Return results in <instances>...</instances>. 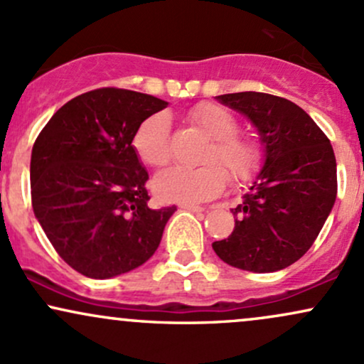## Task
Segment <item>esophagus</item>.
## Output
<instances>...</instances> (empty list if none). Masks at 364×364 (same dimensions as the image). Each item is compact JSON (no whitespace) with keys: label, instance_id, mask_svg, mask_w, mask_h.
<instances>
[{"label":"esophagus","instance_id":"1","mask_svg":"<svg viewBox=\"0 0 364 364\" xmlns=\"http://www.w3.org/2000/svg\"><path fill=\"white\" fill-rule=\"evenodd\" d=\"M179 207L185 208V210H191V212H203V207L195 205V203H179Z\"/></svg>","mask_w":364,"mask_h":364}]
</instances>
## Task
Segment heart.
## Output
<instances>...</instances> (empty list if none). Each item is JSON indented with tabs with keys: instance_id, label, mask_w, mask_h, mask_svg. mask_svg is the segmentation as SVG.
I'll list each match as a JSON object with an SVG mask.
<instances>
[{
	"instance_id": "b5f03b06",
	"label": "heart",
	"mask_w": 364,
	"mask_h": 364,
	"mask_svg": "<svg viewBox=\"0 0 364 364\" xmlns=\"http://www.w3.org/2000/svg\"><path fill=\"white\" fill-rule=\"evenodd\" d=\"M190 118L210 136L198 168L168 169L154 181V190L162 200L196 203L212 198L224 190L228 173L232 183L250 181L263 164V145L250 133L237 132L240 121L228 107L202 102L190 111ZM133 147L145 164L164 168L171 161V118L166 112L149 116L133 136Z\"/></svg>"
}]
</instances>
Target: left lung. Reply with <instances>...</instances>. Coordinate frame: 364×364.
I'll return each instance as SVG.
<instances>
[{
    "mask_svg": "<svg viewBox=\"0 0 364 364\" xmlns=\"http://www.w3.org/2000/svg\"><path fill=\"white\" fill-rule=\"evenodd\" d=\"M260 132L265 166L232 208L231 236L212 243L220 260L250 272L298 262L323 228L337 196V164L323 132L301 107L263 92L219 95Z\"/></svg>",
    "mask_w": 364,
    "mask_h": 364,
    "instance_id": "left-lung-1",
    "label": "left lung"
}]
</instances>
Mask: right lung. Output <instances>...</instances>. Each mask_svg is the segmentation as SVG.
<instances>
[{"label": "right lung", "mask_w": 364, "mask_h": 364, "mask_svg": "<svg viewBox=\"0 0 364 364\" xmlns=\"http://www.w3.org/2000/svg\"><path fill=\"white\" fill-rule=\"evenodd\" d=\"M168 102L102 87L60 107L31 159L34 214L56 253L92 279L129 272L156 253L176 207L147 205L149 173L132 141Z\"/></svg>", "instance_id": "obj_1"}]
</instances>
